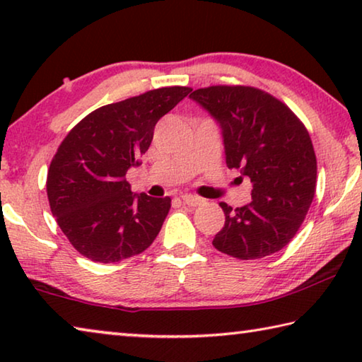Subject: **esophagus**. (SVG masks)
I'll return each instance as SVG.
<instances>
[{
	"instance_id": "obj_1",
	"label": "esophagus",
	"mask_w": 362,
	"mask_h": 362,
	"mask_svg": "<svg viewBox=\"0 0 362 362\" xmlns=\"http://www.w3.org/2000/svg\"><path fill=\"white\" fill-rule=\"evenodd\" d=\"M182 201L188 206H199V204L204 203L203 198H199V196H194V194H183Z\"/></svg>"
}]
</instances>
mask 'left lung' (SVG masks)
I'll use <instances>...</instances> for the list:
<instances>
[{
	"mask_svg": "<svg viewBox=\"0 0 362 362\" xmlns=\"http://www.w3.org/2000/svg\"><path fill=\"white\" fill-rule=\"evenodd\" d=\"M189 99L222 131L228 169L252 183V201L233 209L220 203L225 225L214 247L241 260L272 255L303 223L316 189V155L310 134L292 110L250 86H211Z\"/></svg>",
	"mask_w": 362,
	"mask_h": 362,
	"instance_id": "1",
	"label": "left lung"
}]
</instances>
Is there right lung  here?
<instances>
[{
  "instance_id": "1",
  "label": "right lung",
  "mask_w": 362,
  "mask_h": 362,
  "mask_svg": "<svg viewBox=\"0 0 362 362\" xmlns=\"http://www.w3.org/2000/svg\"><path fill=\"white\" fill-rule=\"evenodd\" d=\"M189 90L161 88L97 108L60 144L47 170L49 206L71 246L89 260L129 259L155 241L170 198L132 193L126 173L140 164L159 118Z\"/></svg>"
}]
</instances>
